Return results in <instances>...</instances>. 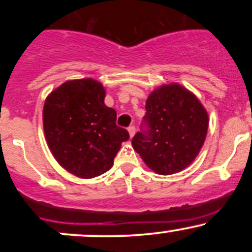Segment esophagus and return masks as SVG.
Wrapping results in <instances>:
<instances>
[{
	"mask_svg": "<svg viewBox=\"0 0 252 252\" xmlns=\"http://www.w3.org/2000/svg\"><path fill=\"white\" fill-rule=\"evenodd\" d=\"M128 131H129L130 137H132V136H134V135H135V132H136V128H135V126H130L129 128H128Z\"/></svg>",
	"mask_w": 252,
	"mask_h": 252,
	"instance_id": "esophagus-1",
	"label": "esophagus"
}]
</instances>
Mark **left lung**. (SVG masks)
<instances>
[{
    "label": "left lung",
    "instance_id": "8db88e82",
    "mask_svg": "<svg viewBox=\"0 0 252 252\" xmlns=\"http://www.w3.org/2000/svg\"><path fill=\"white\" fill-rule=\"evenodd\" d=\"M132 147L149 168L161 175L186 168L206 138L209 116L194 94L178 84L150 94Z\"/></svg>",
    "mask_w": 252,
    "mask_h": 252
}]
</instances>
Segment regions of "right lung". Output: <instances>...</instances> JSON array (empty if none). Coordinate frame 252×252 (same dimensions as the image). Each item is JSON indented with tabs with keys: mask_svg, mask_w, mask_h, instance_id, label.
Listing matches in <instances>:
<instances>
[{
	"mask_svg": "<svg viewBox=\"0 0 252 252\" xmlns=\"http://www.w3.org/2000/svg\"><path fill=\"white\" fill-rule=\"evenodd\" d=\"M104 98L102 84L88 78L63 83L43 106V130L52 154L67 172L83 179L108 172L121 143L129 138Z\"/></svg>",
	"mask_w": 252,
	"mask_h": 252,
	"instance_id": "right-lung-1",
	"label": "right lung"
}]
</instances>
